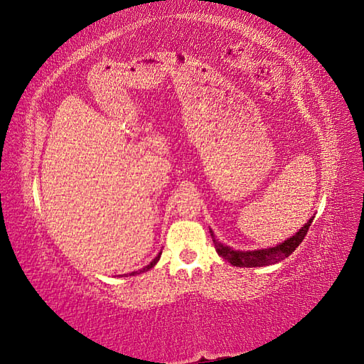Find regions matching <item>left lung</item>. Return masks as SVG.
I'll list each match as a JSON object with an SVG mask.
<instances>
[{
	"instance_id": "8db88e82",
	"label": "left lung",
	"mask_w": 364,
	"mask_h": 364,
	"mask_svg": "<svg viewBox=\"0 0 364 364\" xmlns=\"http://www.w3.org/2000/svg\"><path fill=\"white\" fill-rule=\"evenodd\" d=\"M313 223V218L308 220V222L304 225L302 229H299V232H296L291 238L285 240L284 243L269 247V249H259V250H234L228 246H223L218 240H215V235L213 230H209L214 241V247L217 253L222 258H225L228 262L232 264V266L237 267H262V266H270V264H277L282 261L284 258H287L289 255L296 250V247L302 243V240L305 238L308 229H310Z\"/></svg>"
}]
</instances>
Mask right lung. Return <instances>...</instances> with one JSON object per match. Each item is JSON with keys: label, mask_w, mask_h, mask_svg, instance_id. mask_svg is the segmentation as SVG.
I'll return each instance as SVG.
<instances>
[{"label": "right lung", "mask_w": 364, "mask_h": 364, "mask_svg": "<svg viewBox=\"0 0 364 364\" xmlns=\"http://www.w3.org/2000/svg\"><path fill=\"white\" fill-rule=\"evenodd\" d=\"M161 253L162 252H159V255L155 258V259H153L150 264H149V266H146L144 269H141V270H138V272H132V273H129L130 274V277H134V274H139V273H142V272H147V270H150L153 266H155V264L159 261V258H161Z\"/></svg>", "instance_id": "obj_1"}]
</instances>
